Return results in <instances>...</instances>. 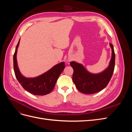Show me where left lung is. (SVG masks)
<instances>
[{"instance_id": "obj_1", "label": "left lung", "mask_w": 132, "mask_h": 132, "mask_svg": "<svg viewBox=\"0 0 132 132\" xmlns=\"http://www.w3.org/2000/svg\"><path fill=\"white\" fill-rule=\"evenodd\" d=\"M112 48V57L110 65L104 71L98 74L89 73L80 64L75 62H70L74 70L73 81L77 89L81 93L92 94L98 93L107 86L113 75L115 65V53L113 46Z\"/></svg>"}]
</instances>
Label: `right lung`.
Here are the masks:
<instances>
[{
    "mask_svg": "<svg viewBox=\"0 0 132 132\" xmlns=\"http://www.w3.org/2000/svg\"><path fill=\"white\" fill-rule=\"evenodd\" d=\"M19 43L20 40L16 47L13 57L14 70L16 78L23 88L32 94L45 95L50 94L53 90L58 77L64 69V62L55 65L52 68L39 77L34 78H26L21 75L18 67L16 53Z\"/></svg>",
    "mask_w": 132,
    "mask_h": 132,
    "instance_id": "right-lung-1",
    "label": "right lung"
}]
</instances>
